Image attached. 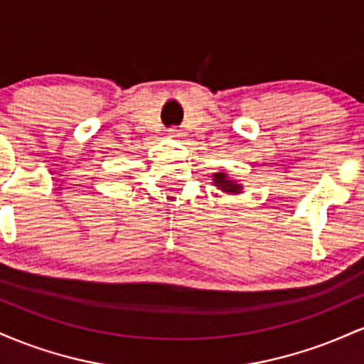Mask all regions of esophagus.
<instances>
[{"mask_svg": "<svg viewBox=\"0 0 364 364\" xmlns=\"http://www.w3.org/2000/svg\"><path fill=\"white\" fill-rule=\"evenodd\" d=\"M168 135L171 136V139H181V136L185 135V133H183V132H179L178 128H171L169 132H168Z\"/></svg>", "mask_w": 364, "mask_h": 364, "instance_id": "obj_1", "label": "esophagus"}]
</instances>
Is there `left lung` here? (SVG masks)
Listing matches in <instances>:
<instances>
[{
	"instance_id": "8db88e82",
	"label": "left lung",
	"mask_w": 364,
	"mask_h": 364,
	"mask_svg": "<svg viewBox=\"0 0 364 364\" xmlns=\"http://www.w3.org/2000/svg\"><path fill=\"white\" fill-rule=\"evenodd\" d=\"M212 183H214V186H217V190L224 191V193H243V185L237 183L236 179L229 178V174L225 173V171H219V173L212 174Z\"/></svg>"
}]
</instances>
